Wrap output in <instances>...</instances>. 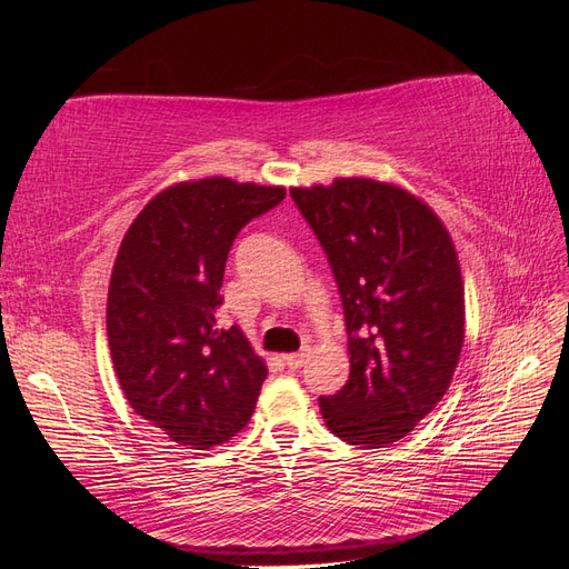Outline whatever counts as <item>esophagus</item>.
I'll list each match as a JSON object with an SVG mask.
<instances>
[{"label": "esophagus", "mask_w": 569, "mask_h": 569, "mask_svg": "<svg viewBox=\"0 0 569 569\" xmlns=\"http://www.w3.org/2000/svg\"><path fill=\"white\" fill-rule=\"evenodd\" d=\"M284 366L289 370H299L303 366V353H287L284 356Z\"/></svg>", "instance_id": "obj_1"}]
</instances>
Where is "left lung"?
Wrapping results in <instances>:
<instances>
[{
	"label": "left lung",
	"mask_w": 569,
	"mask_h": 569,
	"mask_svg": "<svg viewBox=\"0 0 569 569\" xmlns=\"http://www.w3.org/2000/svg\"><path fill=\"white\" fill-rule=\"evenodd\" d=\"M332 266L351 375L320 396L330 432L363 449L403 439L449 389L465 287L449 230L408 189L370 178L291 187Z\"/></svg>",
	"instance_id": "obj_1"
}]
</instances>
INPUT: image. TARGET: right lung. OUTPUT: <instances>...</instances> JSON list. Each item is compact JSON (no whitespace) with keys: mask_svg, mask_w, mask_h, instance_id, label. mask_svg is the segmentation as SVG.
Segmentation results:
<instances>
[{"mask_svg":"<svg viewBox=\"0 0 569 569\" xmlns=\"http://www.w3.org/2000/svg\"><path fill=\"white\" fill-rule=\"evenodd\" d=\"M284 187L203 178L153 197L120 242L107 299L113 370L137 416L187 449L244 429L268 375L218 308L234 237L284 199Z\"/></svg>","mask_w":569,"mask_h":569,"instance_id":"1","label":"right lung"}]
</instances>
